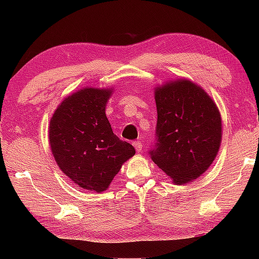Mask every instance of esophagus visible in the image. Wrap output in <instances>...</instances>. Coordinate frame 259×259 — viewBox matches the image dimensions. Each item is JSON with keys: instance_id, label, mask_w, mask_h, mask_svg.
<instances>
[{"instance_id": "34e87169", "label": "esophagus", "mask_w": 259, "mask_h": 259, "mask_svg": "<svg viewBox=\"0 0 259 259\" xmlns=\"http://www.w3.org/2000/svg\"><path fill=\"white\" fill-rule=\"evenodd\" d=\"M133 146H134V148H136V151L138 152V153H139V152H141V150H143V145H141V143H139V141H134Z\"/></svg>"}]
</instances>
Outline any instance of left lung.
<instances>
[{
    "mask_svg": "<svg viewBox=\"0 0 259 259\" xmlns=\"http://www.w3.org/2000/svg\"><path fill=\"white\" fill-rule=\"evenodd\" d=\"M157 144L151 158L176 185L207 171L222 144L221 112L210 95L189 79L166 81L154 88Z\"/></svg>",
    "mask_w": 259,
    "mask_h": 259,
    "instance_id": "left-lung-1",
    "label": "left lung"
}]
</instances>
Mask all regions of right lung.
I'll return each mask as SVG.
<instances>
[{
	"mask_svg": "<svg viewBox=\"0 0 259 259\" xmlns=\"http://www.w3.org/2000/svg\"><path fill=\"white\" fill-rule=\"evenodd\" d=\"M111 88L84 87L63 99L48 127L51 151L60 169L83 190L104 192L123 162L136 154L113 133L106 116Z\"/></svg>",
	"mask_w": 259,
	"mask_h": 259,
	"instance_id": "right-lung-1",
	"label": "right lung"
}]
</instances>
